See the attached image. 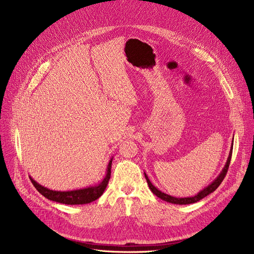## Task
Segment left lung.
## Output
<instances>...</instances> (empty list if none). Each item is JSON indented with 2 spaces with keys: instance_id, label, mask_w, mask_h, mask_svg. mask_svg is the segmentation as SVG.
Wrapping results in <instances>:
<instances>
[{
  "instance_id": "1",
  "label": "left lung",
  "mask_w": 254,
  "mask_h": 254,
  "mask_svg": "<svg viewBox=\"0 0 254 254\" xmlns=\"http://www.w3.org/2000/svg\"><path fill=\"white\" fill-rule=\"evenodd\" d=\"M234 139V138H233ZM234 142V141H233ZM232 152H233V143H232V147H231V150H230V153H229V157L228 159H226V163L222 169V171L219 173V175L213 180L208 186H206V188L204 190H202L199 192H197V194L193 195V196H190V197H175V196H172L170 194H167L165 192H162L161 190H158L155 186L150 182L148 176L146 175V173L144 172V175H145V178L146 180H147V183H148V186L150 190L159 198H162L163 201H166L168 203H172V204H177V205H189V204H193V203H196L198 201H201L202 198H204L205 196H207L208 194L212 193L214 190H216V189L218 188V186L220 185V183L222 182V180L224 179L225 177V174L226 172H228V169L230 167V163H231V158H232Z\"/></svg>"
}]
</instances>
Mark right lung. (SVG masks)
<instances>
[{
	"label": "right lung",
	"instance_id": "obj_1",
	"mask_svg": "<svg viewBox=\"0 0 254 254\" xmlns=\"http://www.w3.org/2000/svg\"><path fill=\"white\" fill-rule=\"evenodd\" d=\"M112 159L109 161L108 166H107L106 170V175L104 179L99 182L98 184L88 186V188L85 189H80V190H66V191H61V190H48L47 188H44L41 184H39L36 182L31 176L30 179L36 190L44 195L46 198L50 199V201L53 202H58L61 204H65V205H83V204H89L93 201L98 199L103 192L105 191L107 185H108L110 176H111V165H112Z\"/></svg>",
	"mask_w": 254,
	"mask_h": 254
}]
</instances>
